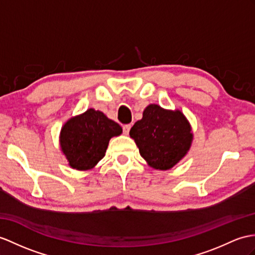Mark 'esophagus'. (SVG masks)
<instances>
[{
	"label": "esophagus",
	"mask_w": 255,
	"mask_h": 255,
	"mask_svg": "<svg viewBox=\"0 0 255 255\" xmlns=\"http://www.w3.org/2000/svg\"><path fill=\"white\" fill-rule=\"evenodd\" d=\"M129 129H131V126H129V124H126V126H123V134L128 135Z\"/></svg>",
	"instance_id": "34e87169"
}]
</instances>
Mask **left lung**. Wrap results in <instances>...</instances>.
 <instances>
[{
  "mask_svg": "<svg viewBox=\"0 0 255 255\" xmlns=\"http://www.w3.org/2000/svg\"><path fill=\"white\" fill-rule=\"evenodd\" d=\"M140 156L154 170L166 171L176 165L191 147L194 134L181 110H170L150 104L142 118L129 131Z\"/></svg>",
  "mask_w": 255,
  "mask_h": 255,
  "instance_id": "1",
  "label": "left lung"
}]
</instances>
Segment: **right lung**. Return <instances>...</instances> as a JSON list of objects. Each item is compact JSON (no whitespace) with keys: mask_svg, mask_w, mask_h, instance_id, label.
<instances>
[{"mask_svg":"<svg viewBox=\"0 0 255 255\" xmlns=\"http://www.w3.org/2000/svg\"><path fill=\"white\" fill-rule=\"evenodd\" d=\"M121 134L119 124L102 111L90 108L64 124L59 145L71 169L89 171L105 157L110 138Z\"/></svg>","mask_w":255,"mask_h":255,"instance_id":"add662e5","label":"right lung"}]
</instances>
